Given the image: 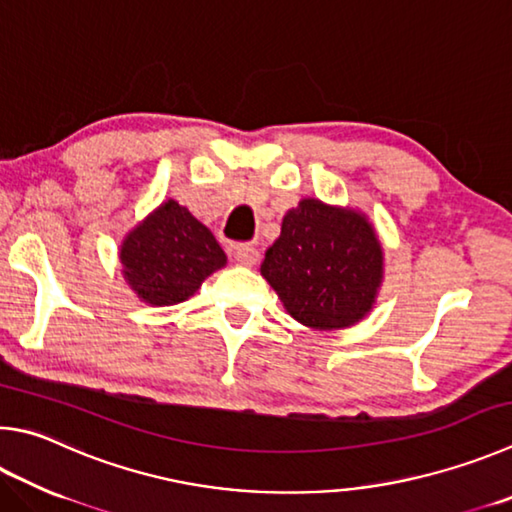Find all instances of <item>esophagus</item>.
I'll return each mask as SVG.
<instances>
[{"instance_id": "34e87169", "label": "esophagus", "mask_w": 512, "mask_h": 512, "mask_svg": "<svg viewBox=\"0 0 512 512\" xmlns=\"http://www.w3.org/2000/svg\"><path fill=\"white\" fill-rule=\"evenodd\" d=\"M232 253H235V259L241 266H255L259 259V253L253 244H237Z\"/></svg>"}]
</instances>
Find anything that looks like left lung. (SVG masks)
Returning <instances> with one entry per match:
<instances>
[{"label": "left lung", "instance_id": "left-lung-1", "mask_svg": "<svg viewBox=\"0 0 512 512\" xmlns=\"http://www.w3.org/2000/svg\"><path fill=\"white\" fill-rule=\"evenodd\" d=\"M262 275L304 327L333 331L360 322L383 282V246L365 215L302 199L282 219Z\"/></svg>", "mask_w": 512, "mask_h": 512}]
</instances>
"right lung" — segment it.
<instances>
[{"instance_id":"obj_1","label":"right lung","mask_w":512,"mask_h":512,"mask_svg":"<svg viewBox=\"0 0 512 512\" xmlns=\"http://www.w3.org/2000/svg\"><path fill=\"white\" fill-rule=\"evenodd\" d=\"M120 264L143 302L172 306L188 300L208 275L226 266V253L188 208L167 199L125 237Z\"/></svg>"}]
</instances>
